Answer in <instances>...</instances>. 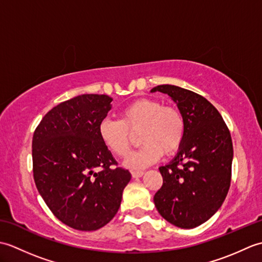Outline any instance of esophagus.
Instances as JSON below:
<instances>
[{"label": "esophagus", "instance_id": "obj_1", "mask_svg": "<svg viewBox=\"0 0 262 262\" xmlns=\"http://www.w3.org/2000/svg\"><path fill=\"white\" fill-rule=\"evenodd\" d=\"M144 176L143 171H132V177L133 178H141Z\"/></svg>", "mask_w": 262, "mask_h": 262}]
</instances>
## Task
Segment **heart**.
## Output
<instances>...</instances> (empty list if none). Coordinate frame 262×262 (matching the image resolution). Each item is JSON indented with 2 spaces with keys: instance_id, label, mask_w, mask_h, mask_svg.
Wrapping results in <instances>:
<instances>
[{
  "instance_id": "1",
  "label": "heart",
  "mask_w": 262,
  "mask_h": 262,
  "mask_svg": "<svg viewBox=\"0 0 262 262\" xmlns=\"http://www.w3.org/2000/svg\"><path fill=\"white\" fill-rule=\"evenodd\" d=\"M140 129L143 145L126 161V165L135 170L157 162L163 154L169 157L179 151L186 136V120L177 107L163 105L158 99L143 98L122 108L120 119L100 121L99 136L111 153L125 158L133 144L132 133Z\"/></svg>"
}]
</instances>
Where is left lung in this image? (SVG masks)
<instances>
[{"label":"left lung","mask_w":262,"mask_h":262,"mask_svg":"<svg viewBox=\"0 0 262 262\" xmlns=\"http://www.w3.org/2000/svg\"><path fill=\"white\" fill-rule=\"evenodd\" d=\"M186 120V136L177 157L160 166L163 185L155 193L160 215L181 229L209 220L223 204L232 177L233 144L229 128L207 99L176 85H158Z\"/></svg>","instance_id":"obj_1"}]
</instances>
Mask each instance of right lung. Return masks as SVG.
<instances>
[{"label": "right lung", "mask_w": 262, "mask_h": 262, "mask_svg": "<svg viewBox=\"0 0 262 262\" xmlns=\"http://www.w3.org/2000/svg\"><path fill=\"white\" fill-rule=\"evenodd\" d=\"M113 99L82 94L43 116L32 137V171L39 193L72 229L96 231L114 219L129 171L119 168L99 136Z\"/></svg>", "instance_id": "1"}]
</instances>
